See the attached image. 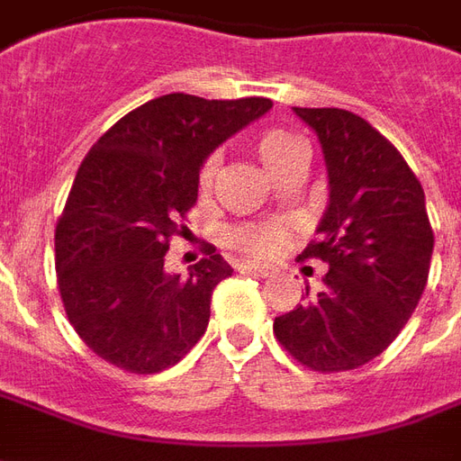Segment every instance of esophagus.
Here are the masks:
<instances>
[{"instance_id":"esophagus-1","label":"esophagus","mask_w":461,"mask_h":461,"mask_svg":"<svg viewBox=\"0 0 461 461\" xmlns=\"http://www.w3.org/2000/svg\"><path fill=\"white\" fill-rule=\"evenodd\" d=\"M237 269L241 271V274H254V276H261V279H267L271 271L267 269V267H259V264H237Z\"/></svg>"}]
</instances>
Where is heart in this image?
Returning a JSON list of instances; mask_svg holds the SVG:
<instances>
[{"label": "heart", "instance_id": "heart-1", "mask_svg": "<svg viewBox=\"0 0 461 461\" xmlns=\"http://www.w3.org/2000/svg\"><path fill=\"white\" fill-rule=\"evenodd\" d=\"M254 152L257 158L264 162V167L279 175L294 158L303 155V148L296 135H291L284 128H267L254 138ZM220 172V155L212 152L207 155L200 165L197 172V187L200 192H210L217 180ZM227 241L231 249L249 254V257H259V259H271L276 257L284 244L289 241V227L284 221L269 220V221H244L237 224L227 231Z\"/></svg>", "mask_w": 461, "mask_h": 461}]
</instances>
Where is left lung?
I'll use <instances>...</instances> for the list:
<instances>
[{
	"label": "left lung",
	"mask_w": 461,
	"mask_h": 461,
	"mask_svg": "<svg viewBox=\"0 0 461 461\" xmlns=\"http://www.w3.org/2000/svg\"><path fill=\"white\" fill-rule=\"evenodd\" d=\"M316 131L330 202L301 261L329 264L316 299L274 319L301 366L340 373L380 356L427 286L435 234L422 185L385 135L340 108H294Z\"/></svg>",
	"instance_id": "8db88e82"
}]
</instances>
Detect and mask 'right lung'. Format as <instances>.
<instances>
[{
  "label": "right lung",
  "mask_w": 461,
  "mask_h": 461,
  "mask_svg": "<svg viewBox=\"0 0 461 461\" xmlns=\"http://www.w3.org/2000/svg\"><path fill=\"white\" fill-rule=\"evenodd\" d=\"M269 108L259 95H160L88 150L56 221V284L68 323L105 363L152 375L204 336L231 267L207 247L182 279L165 274V254L197 202L202 160Z\"/></svg>",
  "instance_id": "right-lung-1"
}]
</instances>
